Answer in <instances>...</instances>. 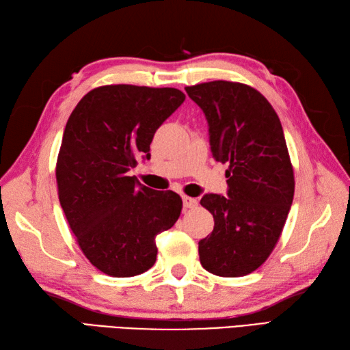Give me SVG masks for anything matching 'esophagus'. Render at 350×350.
<instances>
[{"instance_id": "obj_1", "label": "esophagus", "mask_w": 350, "mask_h": 350, "mask_svg": "<svg viewBox=\"0 0 350 350\" xmlns=\"http://www.w3.org/2000/svg\"><path fill=\"white\" fill-rule=\"evenodd\" d=\"M182 202H183L185 209H194V207L198 206L197 198H192V197H188V196H183Z\"/></svg>"}]
</instances>
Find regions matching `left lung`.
Listing matches in <instances>:
<instances>
[{
    "mask_svg": "<svg viewBox=\"0 0 350 350\" xmlns=\"http://www.w3.org/2000/svg\"><path fill=\"white\" fill-rule=\"evenodd\" d=\"M185 90L206 116L215 161L228 163L227 197L204 194L200 202L215 219L211 236L198 242L200 262L219 277H242L269 257L293 202L284 132L250 85L212 81Z\"/></svg>",
    "mask_w": 350,
    "mask_h": 350,
    "instance_id": "obj_1",
    "label": "left lung"
}]
</instances>
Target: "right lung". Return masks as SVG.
Instances as JSON below:
<instances>
[{
    "label": "right lung",
    "instance_id": "obj_1",
    "mask_svg": "<svg viewBox=\"0 0 350 350\" xmlns=\"http://www.w3.org/2000/svg\"><path fill=\"white\" fill-rule=\"evenodd\" d=\"M183 100L177 88L103 85L88 92L66 123L58 198L84 256L111 277L150 269L156 236L180 217L176 192L153 191L128 171L150 159L154 132Z\"/></svg>",
    "mask_w": 350,
    "mask_h": 350
}]
</instances>
